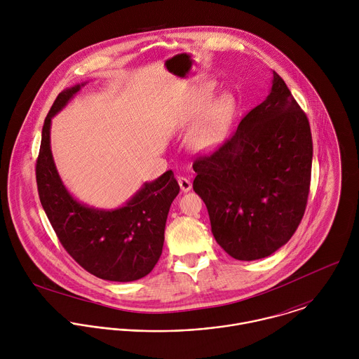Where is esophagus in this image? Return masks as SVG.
<instances>
[{
	"mask_svg": "<svg viewBox=\"0 0 359 359\" xmlns=\"http://www.w3.org/2000/svg\"><path fill=\"white\" fill-rule=\"evenodd\" d=\"M178 185L181 188L182 192H189L192 188V184L189 180H187L185 177H178Z\"/></svg>",
	"mask_w": 359,
	"mask_h": 359,
	"instance_id": "34e87169",
	"label": "esophagus"
}]
</instances>
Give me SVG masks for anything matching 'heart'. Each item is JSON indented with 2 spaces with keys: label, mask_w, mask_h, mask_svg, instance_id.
Instances as JSON below:
<instances>
[{
  "label": "heart",
  "mask_w": 359,
  "mask_h": 359,
  "mask_svg": "<svg viewBox=\"0 0 359 359\" xmlns=\"http://www.w3.org/2000/svg\"><path fill=\"white\" fill-rule=\"evenodd\" d=\"M210 94L211 87H207L196 98L187 103L177 114V126H189L198 120L205 110ZM236 98L232 94H221L208 106L202 120L191 131L188 137V147L196 154H207L221 147L229 134L236 114Z\"/></svg>",
  "instance_id": "obj_1"
}]
</instances>
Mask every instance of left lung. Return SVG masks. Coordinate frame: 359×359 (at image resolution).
<instances>
[{"instance_id": "left-lung-1", "label": "left lung", "mask_w": 359, "mask_h": 359, "mask_svg": "<svg viewBox=\"0 0 359 359\" xmlns=\"http://www.w3.org/2000/svg\"><path fill=\"white\" fill-rule=\"evenodd\" d=\"M311 165L307 116L273 72L266 100L224 145L194 161V191L205 202L217 243L241 261L286 245L307 207Z\"/></svg>"}]
</instances>
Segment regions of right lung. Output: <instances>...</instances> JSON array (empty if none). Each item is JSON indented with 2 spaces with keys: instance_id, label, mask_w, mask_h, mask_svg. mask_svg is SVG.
I'll use <instances>...</instances> for the list:
<instances>
[{
  "instance_id": "1",
  "label": "right lung",
  "mask_w": 359,
  "mask_h": 359,
  "mask_svg": "<svg viewBox=\"0 0 359 359\" xmlns=\"http://www.w3.org/2000/svg\"><path fill=\"white\" fill-rule=\"evenodd\" d=\"M83 86L62 91L46 117L36 163L40 202L60 245L79 265L104 280H137L161 256L167 214L180 185L168 170L116 210L81 205L67 192L52 158L50 128L52 117Z\"/></svg>"
}]
</instances>
